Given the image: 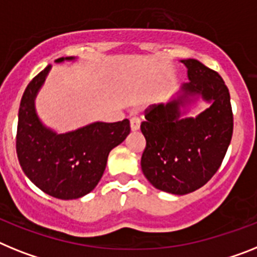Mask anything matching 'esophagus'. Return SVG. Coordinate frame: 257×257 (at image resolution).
Listing matches in <instances>:
<instances>
[{"label":"esophagus","mask_w":257,"mask_h":257,"mask_svg":"<svg viewBox=\"0 0 257 257\" xmlns=\"http://www.w3.org/2000/svg\"><path fill=\"white\" fill-rule=\"evenodd\" d=\"M140 125H141V120L138 119V117H132L131 119V129L133 132L138 131L140 129Z\"/></svg>","instance_id":"34e87169"}]
</instances>
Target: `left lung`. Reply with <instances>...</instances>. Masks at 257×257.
<instances>
[{
    "label": "left lung",
    "mask_w": 257,
    "mask_h": 257,
    "mask_svg": "<svg viewBox=\"0 0 257 257\" xmlns=\"http://www.w3.org/2000/svg\"><path fill=\"white\" fill-rule=\"evenodd\" d=\"M190 81L182 95L145 110L141 132L146 147L141 158L145 177L159 190L184 195L198 190L221 166L233 136L229 89L216 71L196 59H182ZM202 95L211 106L196 118L179 119V106Z\"/></svg>",
    "instance_id": "obj_1"
}]
</instances>
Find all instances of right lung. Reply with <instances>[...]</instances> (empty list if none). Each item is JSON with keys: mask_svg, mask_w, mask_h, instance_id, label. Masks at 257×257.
<instances>
[{"mask_svg": "<svg viewBox=\"0 0 257 257\" xmlns=\"http://www.w3.org/2000/svg\"><path fill=\"white\" fill-rule=\"evenodd\" d=\"M63 61L64 58H58L55 62ZM50 67L49 64L31 80L22 97L17 129L18 159L27 177L44 193L58 199H77L97 186L108 154L125 140L131 125L128 119L98 121L64 135L45 128L36 115L35 98Z\"/></svg>", "mask_w": 257, "mask_h": 257, "instance_id": "right-lung-1", "label": "right lung"}]
</instances>
